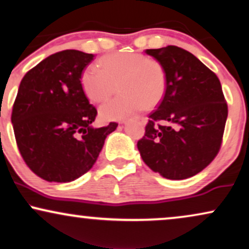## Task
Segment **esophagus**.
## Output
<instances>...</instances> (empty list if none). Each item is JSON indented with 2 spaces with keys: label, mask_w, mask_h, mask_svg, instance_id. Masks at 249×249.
<instances>
[{
  "label": "esophagus",
  "mask_w": 249,
  "mask_h": 249,
  "mask_svg": "<svg viewBox=\"0 0 249 249\" xmlns=\"http://www.w3.org/2000/svg\"><path fill=\"white\" fill-rule=\"evenodd\" d=\"M141 121H142L143 124H146V118H141ZM126 122H127V121H124V122H122V124H126Z\"/></svg>",
  "instance_id": "1"
}]
</instances>
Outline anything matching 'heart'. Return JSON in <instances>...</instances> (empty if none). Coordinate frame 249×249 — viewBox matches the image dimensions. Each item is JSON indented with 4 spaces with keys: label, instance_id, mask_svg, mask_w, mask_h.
<instances>
[{
    "label": "heart",
    "instance_id": "b5f03b06",
    "mask_svg": "<svg viewBox=\"0 0 249 249\" xmlns=\"http://www.w3.org/2000/svg\"><path fill=\"white\" fill-rule=\"evenodd\" d=\"M81 87L90 101L101 103L116 90L119 95L100 108L105 121H121L153 108L165 92L166 75L159 61L135 53H119L102 58L99 68L89 65L81 73Z\"/></svg>",
    "mask_w": 249,
    "mask_h": 249
}]
</instances>
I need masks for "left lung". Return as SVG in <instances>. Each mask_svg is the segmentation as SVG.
I'll return each mask as SVG.
<instances>
[{
    "instance_id": "8db88e82",
    "label": "left lung",
    "mask_w": 249,
    "mask_h": 249,
    "mask_svg": "<svg viewBox=\"0 0 249 249\" xmlns=\"http://www.w3.org/2000/svg\"><path fill=\"white\" fill-rule=\"evenodd\" d=\"M164 68L165 93L138 141L143 162L172 180L193 177L221 148L228 105L219 79L199 58L176 46L144 50Z\"/></svg>"
}]
</instances>
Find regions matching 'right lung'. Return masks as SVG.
I'll list each match as a JSON object with an SVG mask.
<instances>
[{"mask_svg": "<svg viewBox=\"0 0 249 249\" xmlns=\"http://www.w3.org/2000/svg\"><path fill=\"white\" fill-rule=\"evenodd\" d=\"M93 54L69 49L50 55L20 81L11 123L20 155L47 181L69 182L89 171L117 123L95 128L97 111L81 87Z\"/></svg>", "mask_w": 249, "mask_h": 249, "instance_id": "1", "label": "right lung"}]
</instances>
